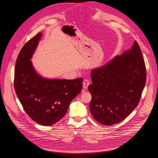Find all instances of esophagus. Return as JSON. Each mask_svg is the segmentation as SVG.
Here are the masks:
<instances>
[{"mask_svg": "<svg viewBox=\"0 0 158 158\" xmlns=\"http://www.w3.org/2000/svg\"><path fill=\"white\" fill-rule=\"evenodd\" d=\"M83 88L84 89H87L89 84H90V81L89 79H84V81H83Z\"/></svg>", "mask_w": 158, "mask_h": 158, "instance_id": "obj_1", "label": "esophagus"}]
</instances>
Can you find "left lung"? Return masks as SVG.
Here are the masks:
<instances>
[{"label": "left lung", "mask_w": 158, "mask_h": 158, "mask_svg": "<svg viewBox=\"0 0 158 158\" xmlns=\"http://www.w3.org/2000/svg\"><path fill=\"white\" fill-rule=\"evenodd\" d=\"M89 108L99 123L110 126L126 119L140 101L146 81L144 60L136 41L131 49L91 71Z\"/></svg>", "instance_id": "1"}]
</instances>
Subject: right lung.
I'll return each mask as SVG.
<instances>
[{
	"label": "right lung",
	"mask_w": 158,
	"mask_h": 158,
	"mask_svg": "<svg viewBox=\"0 0 158 158\" xmlns=\"http://www.w3.org/2000/svg\"><path fill=\"white\" fill-rule=\"evenodd\" d=\"M39 32L20 50L14 73L15 93L27 115L42 126H51L66 114L70 102L81 93L82 78L48 79L34 70L32 56L40 39Z\"/></svg>",
	"instance_id": "obj_1"
}]
</instances>
